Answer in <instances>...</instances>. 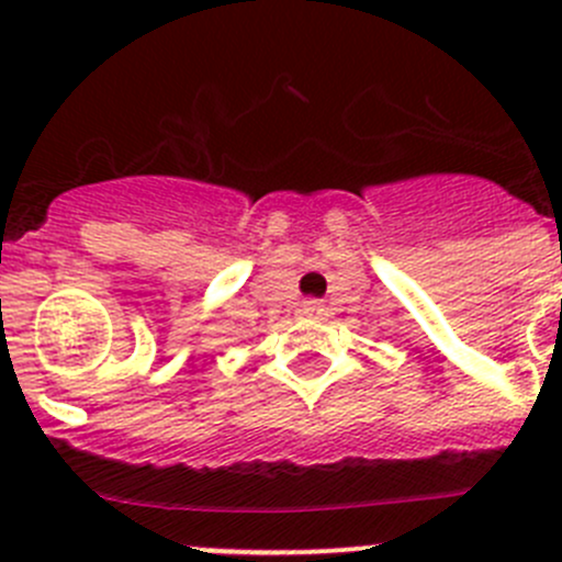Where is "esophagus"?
Returning <instances> with one entry per match:
<instances>
[{"label": "esophagus", "mask_w": 562, "mask_h": 562, "mask_svg": "<svg viewBox=\"0 0 562 562\" xmlns=\"http://www.w3.org/2000/svg\"><path fill=\"white\" fill-rule=\"evenodd\" d=\"M302 313L307 317H321V315H326V307H323L321 302H304Z\"/></svg>", "instance_id": "34e87169"}]
</instances>
